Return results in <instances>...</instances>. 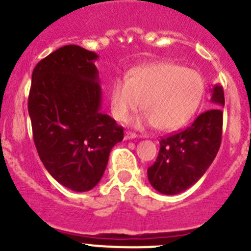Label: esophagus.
<instances>
[{"label": "esophagus", "instance_id": "1", "mask_svg": "<svg viewBox=\"0 0 251 251\" xmlns=\"http://www.w3.org/2000/svg\"><path fill=\"white\" fill-rule=\"evenodd\" d=\"M136 137H137L136 133H133V132L124 133V139H133V138H136Z\"/></svg>", "mask_w": 251, "mask_h": 251}]
</instances>
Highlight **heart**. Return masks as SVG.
Wrapping results in <instances>:
<instances>
[{
  "instance_id": "1",
  "label": "heart",
  "mask_w": 251,
  "mask_h": 251,
  "mask_svg": "<svg viewBox=\"0 0 251 251\" xmlns=\"http://www.w3.org/2000/svg\"><path fill=\"white\" fill-rule=\"evenodd\" d=\"M205 81L195 69L176 63H152L127 73L110 89V109L122 123L142 106L145 122L157 129H178L191 118L202 100Z\"/></svg>"
}]
</instances>
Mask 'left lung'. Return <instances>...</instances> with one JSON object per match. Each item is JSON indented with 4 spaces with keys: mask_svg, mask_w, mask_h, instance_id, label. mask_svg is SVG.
I'll list each match as a JSON object with an SVG mask.
<instances>
[{
    "mask_svg": "<svg viewBox=\"0 0 251 251\" xmlns=\"http://www.w3.org/2000/svg\"><path fill=\"white\" fill-rule=\"evenodd\" d=\"M211 101L217 108L201 113L191 126L159 141L156 162L147 170L148 181L161 194L177 195L203 176L216 157L223 136V86L215 85Z\"/></svg>",
    "mask_w": 251,
    "mask_h": 251,
    "instance_id": "8db88e82",
    "label": "left lung"
}]
</instances>
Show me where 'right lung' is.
<instances>
[{"label":"right lung","mask_w":251,"mask_h":251,"mask_svg":"<svg viewBox=\"0 0 251 251\" xmlns=\"http://www.w3.org/2000/svg\"><path fill=\"white\" fill-rule=\"evenodd\" d=\"M98 55L66 45L32 72L28 114L37 153L49 174L73 191L98 185L123 127L100 112Z\"/></svg>","instance_id":"obj_1"}]
</instances>
